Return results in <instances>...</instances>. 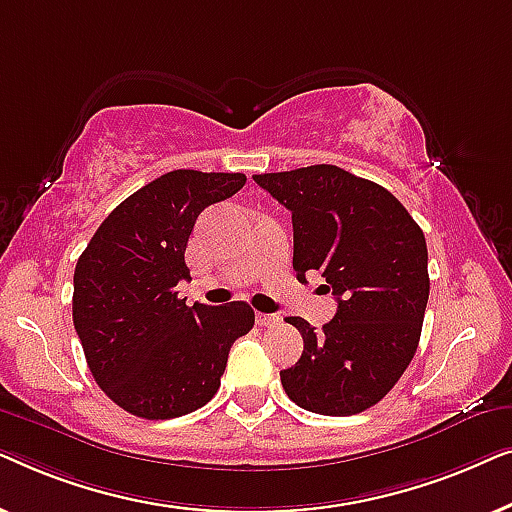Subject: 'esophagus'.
Listing matches in <instances>:
<instances>
[{
  "instance_id": "obj_1",
  "label": "esophagus",
  "mask_w": 512,
  "mask_h": 512,
  "mask_svg": "<svg viewBox=\"0 0 512 512\" xmlns=\"http://www.w3.org/2000/svg\"><path fill=\"white\" fill-rule=\"evenodd\" d=\"M279 321L277 314H265V312H256V324L258 326H275Z\"/></svg>"
}]
</instances>
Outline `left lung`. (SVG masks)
<instances>
[{
    "label": "left lung",
    "mask_w": 512,
    "mask_h": 512,
    "mask_svg": "<svg viewBox=\"0 0 512 512\" xmlns=\"http://www.w3.org/2000/svg\"><path fill=\"white\" fill-rule=\"evenodd\" d=\"M293 221V270H319L338 312L303 335V356L279 373L286 396L317 415L373 408L410 366L429 300V251L422 228L375 181L335 165L254 174Z\"/></svg>",
    "instance_id": "8db88e82"
}]
</instances>
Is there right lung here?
Segmentation results:
<instances>
[{
  "mask_svg": "<svg viewBox=\"0 0 512 512\" xmlns=\"http://www.w3.org/2000/svg\"><path fill=\"white\" fill-rule=\"evenodd\" d=\"M240 172L174 170L125 198L83 249L72 317L100 389L130 415L172 419L212 401L233 342L254 326L242 300L212 307L177 296L195 219L235 195Z\"/></svg>",
  "mask_w": 512,
  "mask_h": 512,
  "instance_id": "right-lung-1",
  "label": "right lung"
}]
</instances>
